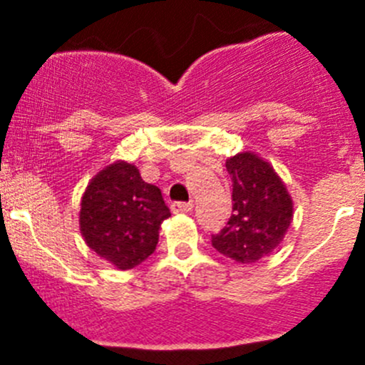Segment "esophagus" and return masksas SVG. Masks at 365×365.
Returning <instances> with one entry per match:
<instances>
[{"label": "esophagus", "instance_id": "esophagus-1", "mask_svg": "<svg viewBox=\"0 0 365 365\" xmlns=\"http://www.w3.org/2000/svg\"><path fill=\"white\" fill-rule=\"evenodd\" d=\"M171 210L173 213H187L192 210V203H182V201H175V203H171Z\"/></svg>", "mask_w": 365, "mask_h": 365}]
</instances>
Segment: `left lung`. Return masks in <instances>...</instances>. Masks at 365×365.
Returning a JSON list of instances; mask_svg holds the SVG:
<instances>
[{"label": "left lung", "mask_w": 365, "mask_h": 365, "mask_svg": "<svg viewBox=\"0 0 365 365\" xmlns=\"http://www.w3.org/2000/svg\"><path fill=\"white\" fill-rule=\"evenodd\" d=\"M233 182V213L226 227L212 235V245L237 263H256L284 238L293 220V201L267 160L252 152L226 160Z\"/></svg>", "instance_id": "obj_1"}]
</instances>
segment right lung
<instances>
[{"label":"right lung","instance_id":"right-lung-1","mask_svg":"<svg viewBox=\"0 0 365 365\" xmlns=\"http://www.w3.org/2000/svg\"><path fill=\"white\" fill-rule=\"evenodd\" d=\"M169 215L159 187L146 183L135 165L118 160L84 190L79 227L91 251L130 270L155 251L160 224Z\"/></svg>","mask_w":365,"mask_h":365}]
</instances>
